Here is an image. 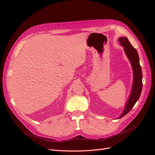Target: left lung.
<instances>
[{
  "instance_id": "8db88e82",
  "label": "left lung",
  "mask_w": 155,
  "mask_h": 155,
  "mask_svg": "<svg viewBox=\"0 0 155 155\" xmlns=\"http://www.w3.org/2000/svg\"><path fill=\"white\" fill-rule=\"evenodd\" d=\"M118 41L120 45L124 47V51L130 61L133 71V84L130 94L125 106L123 113L119 117V119L127 114L139 99L142 90V72L137 50L131 45L127 37H120Z\"/></svg>"
}]
</instances>
